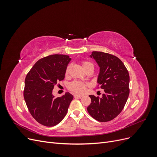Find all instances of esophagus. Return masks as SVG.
I'll return each mask as SVG.
<instances>
[{"label":"esophagus","instance_id":"1","mask_svg":"<svg viewBox=\"0 0 157 157\" xmlns=\"http://www.w3.org/2000/svg\"><path fill=\"white\" fill-rule=\"evenodd\" d=\"M83 96H82V95H78V94H75L74 95V97L75 98H82Z\"/></svg>","mask_w":157,"mask_h":157}]
</instances>
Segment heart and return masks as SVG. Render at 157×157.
Returning <instances> with one entry per match:
<instances>
[{
  "mask_svg": "<svg viewBox=\"0 0 157 157\" xmlns=\"http://www.w3.org/2000/svg\"><path fill=\"white\" fill-rule=\"evenodd\" d=\"M82 65V67H83L84 69H86L90 65H93L92 63H91L90 62H88V61H83ZM69 70V65L65 70V75L68 74ZM88 86V83L79 81V80H74V81L71 82L69 84L68 88L71 90V91H72L73 92H74L75 94H83L85 92Z\"/></svg>",
  "mask_w": 157,
  "mask_h": 157,
  "instance_id": "b5f03b06",
  "label": "heart"
}]
</instances>
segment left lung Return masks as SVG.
I'll return each instance as SVG.
<instances>
[{
  "label": "left lung",
  "instance_id": "left-lung-1",
  "mask_svg": "<svg viewBox=\"0 0 157 157\" xmlns=\"http://www.w3.org/2000/svg\"><path fill=\"white\" fill-rule=\"evenodd\" d=\"M99 67L98 86L103 89L102 98L90 95L88 113L99 122H108L117 117L129 96L130 76L122 61L117 56L102 52H92L90 56Z\"/></svg>",
  "mask_w": 157,
  "mask_h": 157
}]
</instances>
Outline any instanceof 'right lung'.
<instances>
[{"label":"right lung","mask_w":157,"mask_h":157,"mask_svg":"<svg viewBox=\"0 0 157 157\" xmlns=\"http://www.w3.org/2000/svg\"><path fill=\"white\" fill-rule=\"evenodd\" d=\"M71 59L63 54L44 57L36 61L26 76L23 97L31 115L42 125L56 126L67 113L73 95L66 92L55 98L52 90L58 82L64 79Z\"/></svg>","instance_id":"right-lung-1"}]
</instances>
